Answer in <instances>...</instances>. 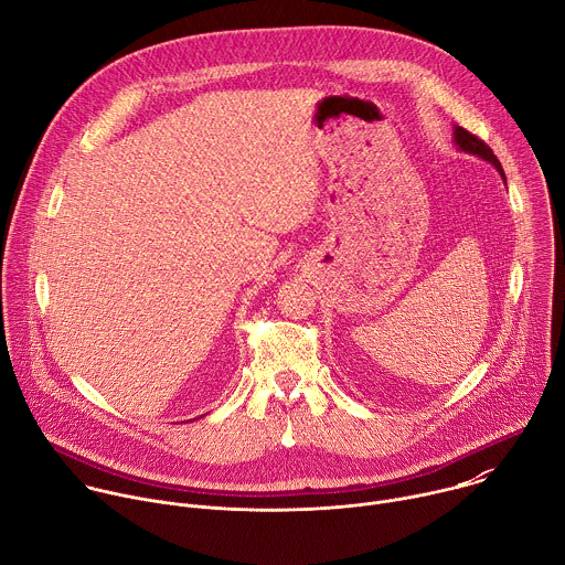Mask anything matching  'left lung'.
<instances>
[{"instance_id": "left-lung-1", "label": "left lung", "mask_w": 565, "mask_h": 565, "mask_svg": "<svg viewBox=\"0 0 565 565\" xmlns=\"http://www.w3.org/2000/svg\"><path fill=\"white\" fill-rule=\"evenodd\" d=\"M452 143L457 146V150H461V152H470V154H475V157H479V159H483V161H488V163H492L494 168H497V172L501 174V179H503V183H505V172H503V168H501V163H499V159L494 157V152L479 139V137H475L472 132H468L466 128H461V126H452Z\"/></svg>"}]
</instances>
